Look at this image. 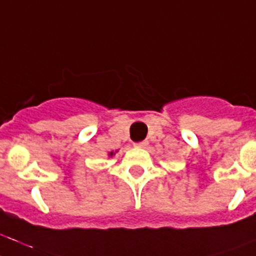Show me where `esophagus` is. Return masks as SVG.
<instances>
[{
  "label": "esophagus",
  "mask_w": 256,
  "mask_h": 256,
  "mask_svg": "<svg viewBox=\"0 0 256 256\" xmlns=\"http://www.w3.org/2000/svg\"><path fill=\"white\" fill-rule=\"evenodd\" d=\"M148 145V141H140V142L134 144V146L137 148H145Z\"/></svg>",
  "instance_id": "1"
}]
</instances>
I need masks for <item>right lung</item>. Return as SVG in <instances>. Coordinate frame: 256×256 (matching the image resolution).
Instances as JSON below:
<instances>
[{"label": "right lung", "mask_w": 256, "mask_h": 256, "mask_svg": "<svg viewBox=\"0 0 256 256\" xmlns=\"http://www.w3.org/2000/svg\"><path fill=\"white\" fill-rule=\"evenodd\" d=\"M108 156H114V152H111V153H110Z\"/></svg>", "instance_id": "add662e5"}]
</instances>
